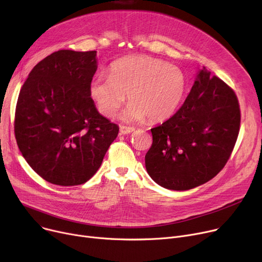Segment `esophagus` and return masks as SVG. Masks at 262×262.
Instances as JSON below:
<instances>
[{"label": "esophagus", "instance_id": "obj_1", "mask_svg": "<svg viewBox=\"0 0 262 262\" xmlns=\"http://www.w3.org/2000/svg\"><path fill=\"white\" fill-rule=\"evenodd\" d=\"M135 130V127H132V126H125V125H122L120 126V133L122 135H126V134H130Z\"/></svg>", "mask_w": 262, "mask_h": 262}]
</instances>
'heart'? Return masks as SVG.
<instances>
[{"label": "heart", "instance_id": "heart-1", "mask_svg": "<svg viewBox=\"0 0 262 262\" xmlns=\"http://www.w3.org/2000/svg\"><path fill=\"white\" fill-rule=\"evenodd\" d=\"M186 77L180 68L162 59L133 55L109 67V75L93 77L91 99L107 118L116 115L127 96L128 107L122 118L127 121H161L171 117L183 101Z\"/></svg>", "mask_w": 262, "mask_h": 262}]
</instances>
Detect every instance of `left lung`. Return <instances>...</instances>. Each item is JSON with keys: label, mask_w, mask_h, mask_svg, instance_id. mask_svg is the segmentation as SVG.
<instances>
[{"label": "left lung", "mask_w": 262, "mask_h": 262, "mask_svg": "<svg viewBox=\"0 0 262 262\" xmlns=\"http://www.w3.org/2000/svg\"><path fill=\"white\" fill-rule=\"evenodd\" d=\"M240 121L235 91L203 68L183 106L150 128L153 143L145 155L148 175L159 186L177 191L207 183L228 161Z\"/></svg>", "instance_id": "8db88e82"}]
</instances>
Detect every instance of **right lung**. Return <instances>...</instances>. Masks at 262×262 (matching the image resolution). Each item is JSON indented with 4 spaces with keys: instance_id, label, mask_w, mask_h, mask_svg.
<instances>
[{
    "instance_id": "right-lung-1",
    "label": "right lung",
    "mask_w": 262,
    "mask_h": 262,
    "mask_svg": "<svg viewBox=\"0 0 262 262\" xmlns=\"http://www.w3.org/2000/svg\"><path fill=\"white\" fill-rule=\"evenodd\" d=\"M96 52L60 50L38 62L16 106L15 137L23 157L45 181L85 184L101 167L119 126L101 116L89 86Z\"/></svg>"
}]
</instances>
